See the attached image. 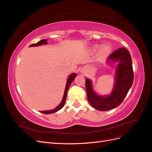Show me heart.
<instances>
[{
  "label": "heart",
  "instance_id": "1",
  "mask_svg": "<svg viewBox=\"0 0 152 152\" xmlns=\"http://www.w3.org/2000/svg\"><path fill=\"white\" fill-rule=\"evenodd\" d=\"M99 47L100 48H99V53H98L99 58L100 59H103L107 58L109 56L110 54L111 53V51H112L111 45L108 44H105L100 47L99 45L96 44L94 45L93 50L96 51V50H97Z\"/></svg>",
  "mask_w": 152,
  "mask_h": 152
}]
</instances>
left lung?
I'll use <instances>...</instances> for the list:
<instances>
[{"mask_svg": "<svg viewBox=\"0 0 152 152\" xmlns=\"http://www.w3.org/2000/svg\"><path fill=\"white\" fill-rule=\"evenodd\" d=\"M108 61H118L114 87L109 96H100L96 94L92 87L91 81L88 79H86L87 99L92 107L99 111H107L121 104L134 80L131 56L126 48H121L115 50L108 56Z\"/></svg>", "mask_w": 152, "mask_h": 152, "instance_id": "left-lung-1", "label": "left lung"}]
</instances>
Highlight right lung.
<instances>
[{
  "label": "right lung",
  "instance_id": "add662e5",
  "mask_svg": "<svg viewBox=\"0 0 152 152\" xmlns=\"http://www.w3.org/2000/svg\"><path fill=\"white\" fill-rule=\"evenodd\" d=\"M48 40L47 39H42L40 40L39 42H38L36 44H32L31 45H30V47H34V46H39V45H44V44H48ZM77 74L76 73H72L69 77L68 78L67 81H66V87H65V93H64V95H63V99L61 101V103L58 105V107H57L54 110H47V111H40V112L44 113V114H50V113H53L56 112L58 110H61L63 107L64 104L66 102V95H67V92L68 90L69 89V87H70V84H72V82L73 81V80L75 79V78L76 77Z\"/></svg>",
  "mask_w": 152,
  "mask_h": 152
}]
</instances>
